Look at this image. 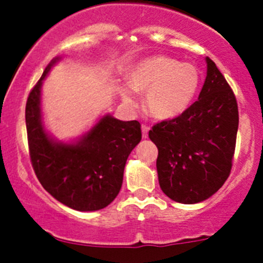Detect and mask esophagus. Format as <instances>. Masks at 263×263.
I'll list each match as a JSON object with an SVG mask.
<instances>
[{"label":"esophagus","mask_w":263,"mask_h":263,"mask_svg":"<svg viewBox=\"0 0 263 263\" xmlns=\"http://www.w3.org/2000/svg\"><path fill=\"white\" fill-rule=\"evenodd\" d=\"M141 129H142V137H144V139H146V137L148 136V131H150V128H148L146 124H142Z\"/></svg>","instance_id":"1"}]
</instances>
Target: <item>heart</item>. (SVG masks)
Instances as JSON below:
<instances>
[{"instance_id": "1", "label": "heart", "mask_w": 263, "mask_h": 263, "mask_svg": "<svg viewBox=\"0 0 263 263\" xmlns=\"http://www.w3.org/2000/svg\"><path fill=\"white\" fill-rule=\"evenodd\" d=\"M200 85V72L191 63H179L165 55H151L139 61L129 72V86L146 94V108L156 119H173L187 110ZM122 100L135 105L128 87L121 92Z\"/></svg>"}]
</instances>
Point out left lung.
<instances>
[{
  "label": "left lung",
  "mask_w": 263,
  "mask_h": 263,
  "mask_svg": "<svg viewBox=\"0 0 263 263\" xmlns=\"http://www.w3.org/2000/svg\"><path fill=\"white\" fill-rule=\"evenodd\" d=\"M202 90L184 113L155 124L159 184L179 203L201 202L219 191L230 174L237 139V99L216 65L206 57Z\"/></svg>",
  "instance_id": "1"
}]
</instances>
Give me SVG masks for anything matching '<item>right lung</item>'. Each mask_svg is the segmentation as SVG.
Instances as JSON below:
<instances>
[{
	"label": "right lung",
	"instance_id": "add662e5",
	"mask_svg": "<svg viewBox=\"0 0 263 263\" xmlns=\"http://www.w3.org/2000/svg\"><path fill=\"white\" fill-rule=\"evenodd\" d=\"M61 60L58 55L50 61L26 102L31 164L41 184L55 200L73 210L97 211L107 208L121 191L127 158L141 141V126L108 113L78 139L53 137L44 126L42 85Z\"/></svg>",
	"mask_w": 263,
	"mask_h": 263
}]
</instances>
